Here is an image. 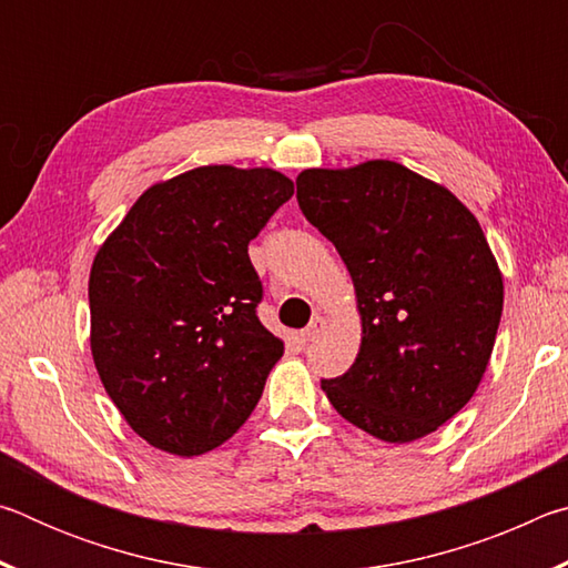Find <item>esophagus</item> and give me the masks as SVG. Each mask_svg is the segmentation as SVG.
<instances>
[{"label":"esophagus","mask_w":568,"mask_h":568,"mask_svg":"<svg viewBox=\"0 0 568 568\" xmlns=\"http://www.w3.org/2000/svg\"><path fill=\"white\" fill-rule=\"evenodd\" d=\"M323 331H325V318H321L318 315V318H313L311 325H307V328L301 333V338H303V343H313L321 338Z\"/></svg>","instance_id":"obj_1"}]
</instances>
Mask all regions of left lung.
Here are the masks:
<instances>
[{
	"instance_id": "8db88e82",
	"label": "left lung",
	"mask_w": 568,
	"mask_h": 568,
	"mask_svg": "<svg viewBox=\"0 0 568 568\" xmlns=\"http://www.w3.org/2000/svg\"><path fill=\"white\" fill-rule=\"evenodd\" d=\"M297 205L338 250L355 287L361 348L321 381L333 408L386 444L434 434L491 361L504 277L474 213L393 160L311 168Z\"/></svg>"
}]
</instances>
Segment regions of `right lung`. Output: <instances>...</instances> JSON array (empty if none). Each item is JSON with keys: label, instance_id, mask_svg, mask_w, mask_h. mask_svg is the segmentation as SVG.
I'll use <instances>...</instances> for the list:
<instances>
[{"label": "right lung", "instance_id": "obj_1", "mask_svg": "<svg viewBox=\"0 0 568 568\" xmlns=\"http://www.w3.org/2000/svg\"><path fill=\"white\" fill-rule=\"evenodd\" d=\"M293 195L273 168L205 165L155 182L90 271L94 368L128 426L172 456L233 438L283 341L257 321L247 243Z\"/></svg>", "mask_w": 568, "mask_h": 568}]
</instances>
